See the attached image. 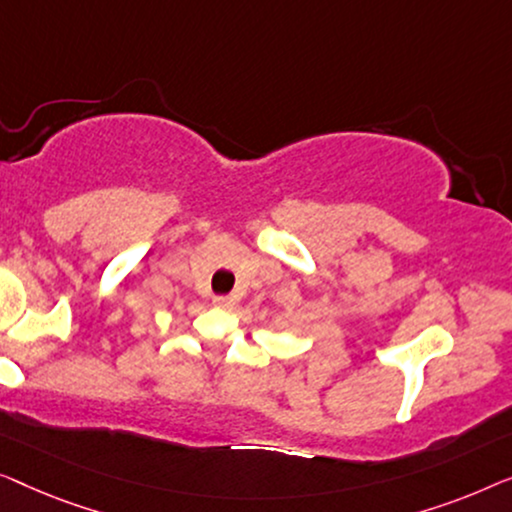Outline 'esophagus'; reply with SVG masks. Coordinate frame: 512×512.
Returning <instances> with one entry per match:
<instances>
[{"label": "esophagus", "instance_id": "esophagus-1", "mask_svg": "<svg viewBox=\"0 0 512 512\" xmlns=\"http://www.w3.org/2000/svg\"><path fill=\"white\" fill-rule=\"evenodd\" d=\"M213 306L232 308L234 306V299L232 297H225V294H220V297H213Z\"/></svg>", "mask_w": 512, "mask_h": 512}]
</instances>
